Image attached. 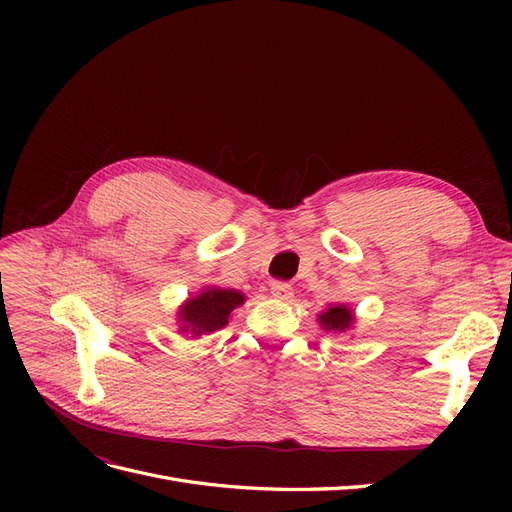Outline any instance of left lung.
Masks as SVG:
<instances>
[{
    "mask_svg": "<svg viewBox=\"0 0 512 512\" xmlns=\"http://www.w3.org/2000/svg\"><path fill=\"white\" fill-rule=\"evenodd\" d=\"M243 303V294L237 290H222V288H207L190 299L183 307V322H188L192 333H213L228 324V316L232 309Z\"/></svg>",
    "mask_w": 512,
    "mask_h": 512,
    "instance_id": "left-lung-1",
    "label": "left lung"
}]
</instances>
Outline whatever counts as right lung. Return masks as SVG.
<instances>
[{
    "label": "right lung",
    "instance_id": "add662e5",
    "mask_svg": "<svg viewBox=\"0 0 512 512\" xmlns=\"http://www.w3.org/2000/svg\"><path fill=\"white\" fill-rule=\"evenodd\" d=\"M320 322L324 324V329L327 331H344L350 327L352 312L344 305H335V307H329L327 312L320 316Z\"/></svg>",
    "mask_w": 512,
    "mask_h": 512
}]
</instances>
